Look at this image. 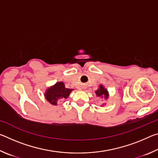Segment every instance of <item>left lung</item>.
Here are the masks:
<instances>
[{
    "label": "left lung",
    "mask_w": 158,
    "mask_h": 158,
    "mask_svg": "<svg viewBox=\"0 0 158 158\" xmlns=\"http://www.w3.org/2000/svg\"><path fill=\"white\" fill-rule=\"evenodd\" d=\"M95 93H96V95L98 96V97H105V98H107V96H108L107 90L105 89L102 85H100V88L96 90Z\"/></svg>",
    "instance_id": "obj_1"
}]
</instances>
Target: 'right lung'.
Returning a JSON list of instances; mask_svg holds the SVG:
<instances>
[{"instance_id":"obj_1","label":"right lung","mask_w":158,"mask_h":158,"mask_svg":"<svg viewBox=\"0 0 158 158\" xmlns=\"http://www.w3.org/2000/svg\"><path fill=\"white\" fill-rule=\"evenodd\" d=\"M72 90H73V89L65 88L64 83L58 82L47 90L44 96L49 103L53 105H56L57 102L59 100H63L68 98Z\"/></svg>"}]
</instances>
